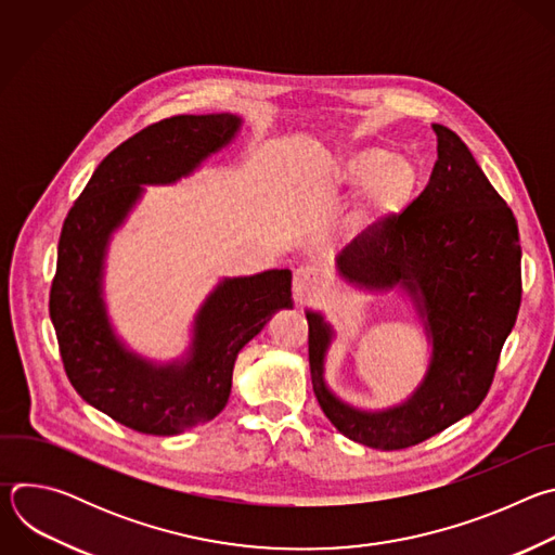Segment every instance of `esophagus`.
<instances>
[{
  "label": "esophagus",
  "mask_w": 555,
  "mask_h": 555,
  "mask_svg": "<svg viewBox=\"0 0 555 555\" xmlns=\"http://www.w3.org/2000/svg\"><path fill=\"white\" fill-rule=\"evenodd\" d=\"M321 289V274L315 272L309 266H300L294 270V279H292V292L296 300H307L311 298L315 292Z\"/></svg>",
  "instance_id": "1"
}]
</instances>
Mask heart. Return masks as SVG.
Segmentation results:
<instances>
[{"mask_svg": "<svg viewBox=\"0 0 555 555\" xmlns=\"http://www.w3.org/2000/svg\"><path fill=\"white\" fill-rule=\"evenodd\" d=\"M327 182L336 193L360 191L358 208L343 230V240L351 244L411 206L420 186V169L409 157L388 149L362 146L334 157Z\"/></svg>", "mask_w": 555, "mask_h": 555, "instance_id": "obj_1", "label": "heart"}]
</instances>
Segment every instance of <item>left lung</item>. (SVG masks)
Instances as JSON below:
<instances>
[{
    "label": "left lung",
    "instance_id": "8db88e82",
    "mask_svg": "<svg viewBox=\"0 0 555 555\" xmlns=\"http://www.w3.org/2000/svg\"><path fill=\"white\" fill-rule=\"evenodd\" d=\"M426 191L400 215L366 232L336 259L345 285L398 292L415 313L430 353L406 400L360 409L325 377L336 340L321 309H305L315 400L347 439L402 450L474 413L488 395L520 307L518 225L465 142L443 125Z\"/></svg>",
    "mask_w": 555,
    "mask_h": 555
}]
</instances>
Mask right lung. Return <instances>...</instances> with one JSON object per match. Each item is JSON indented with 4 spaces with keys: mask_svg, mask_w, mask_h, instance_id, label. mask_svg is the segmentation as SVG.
Returning a JSON list of instances; mask_svg holds the SVG:
<instances>
[{
    "mask_svg": "<svg viewBox=\"0 0 555 555\" xmlns=\"http://www.w3.org/2000/svg\"><path fill=\"white\" fill-rule=\"evenodd\" d=\"M236 114L173 116L155 122L99 165L65 217L50 319L65 373L81 398L118 424L171 437L217 417L228 404L240 351L272 313L294 307L292 272L225 276L202 300L182 356L153 360L118 334L105 296L114 234L142 202L146 186H173L240 135Z\"/></svg>",
    "mask_w": 555,
    "mask_h": 555,
    "instance_id": "add662e5",
    "label": "right lung"
}]
</instances>
